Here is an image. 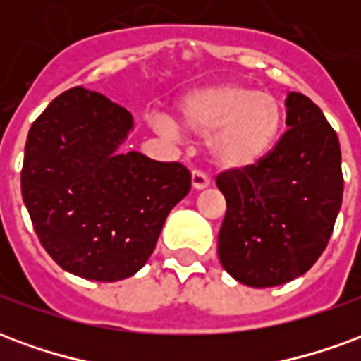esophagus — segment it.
I'll return each mask as SVG.
<instances>
[{
  "instance_id": "esophagus-1",
  "label": "esophagus",
  "mask_w": 361,
  "mask_h": 361,
  "mask_svg": "<svg viewBox=\"0 0 361 361\" xmlns=\"http://www.w3.org/2000/svg\"><path fill=\"white\" fill-rule=\"evenodd\" d=\"M191 183H193V189L201 191V189H207L211 185V180H209L207 173H203L201 170H195V172L191 173Z\"/></svg>"
}]
</instances>
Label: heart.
<instances>
[{
  "mask_svg": "<svg viewBox=\"0 0 361 361\" xmlns=\"http://www.w3.org/2000/svg\"><path fill=\"white\" fill-rule=\"evenodd\" d=\"M282 121V104L272 94L240 82H222L183 96L173 125L189 137H211L209 154L216 168L247 172L271 152ZM157 127L166 133L176 131L164 118L157 119Z\"/></svg>",
  "mask_w": 361,
  "mask_h": 361,
  "instance_id": "heart-1",
  "label": "heart"
}]
</instances>
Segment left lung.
Returning a JSON list of instances; mask_svg holds the SVG:
<instances>
[{"label": "left lung", "instance_id": "left-lung-1", "mask_svg": "<svg viewBox=\"0 0 361 361\" xmlns=\"http://www.w3.org/2000/svg\"><path fill=\"white\" fill-rule=\"evenodd\" d=\"M288 131L247 172H222L226 199L219 259L230 276L253 288L302 276L325 251L342 204L341 145L307 96H286Z\"/></svg>", "mask_w": 361, "mask_h": 361}]
</instances>
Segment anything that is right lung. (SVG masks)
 Listing matches in <instances>:
<instances>
[{"instance_id": "right-lung-1", "label": "right lung", "mask_w": 361, "mask_h": 361, "mask_svg": "<svg viewBox=\"0 0 361 361\" xmlns=\"http://www.w3.org/2000/svg\"><path fill=\"white\" fill-rule=\"evenodd\" d=\"M131 129L126 108L75 87L51 100L28 131L23 201L48 255L81 279L133 276L191 189L180 162L119 152Z\"/></svg>"}]
</instances>
